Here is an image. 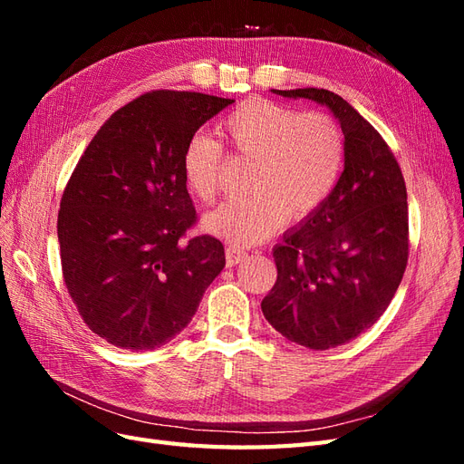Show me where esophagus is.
Masks as SVG:
<instances>
[{"label":"esophagus","instance_id":"obj_1","mask_svg":"<svg viewBox=\"0 0 464 464\" xmlns=\"http://www.w3.org/2000/svg\"><path fill=\"white\" fill-rule=\"evenodd\" d=\"M247 257L246 251L236 249V247H227V266H234L237 263H242Z\"/></svg>","mask_w":464,"mask_h":464}]
</instances>
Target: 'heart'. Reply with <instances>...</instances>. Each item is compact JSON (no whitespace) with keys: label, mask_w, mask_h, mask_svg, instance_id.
I'll return each instance as SVG.
<instances>
[{"label":"heart","mask_w":464,"mask_h":464,"mask_svg":"<svg viewBox=\"0 0 464 464\" xmlns=\"http://www.w3.org/2000/svg\"><path fill=\"white\" fill-rule=\"evenodd\" d=\"M234 152L254 160L244 199L222 203L203 228L236 246L271 237L288 220L310 218L327 203L343 174L346 139L339 121L251 98L220 121ZM222 145L195 133L181 157V176L195 199L213 203L218 191Z\"/></svg>","instance_id":"1"}]
</instances>
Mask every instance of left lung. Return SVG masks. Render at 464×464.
I'll list each match as a JSON object with an SVG mask.
<instances>
[{"label":"left lung","instance_id":"left-lung-1","mask_svg":"<svg viewBox=\"0 0 464 464\" xmlns=\"http://www.w3.org/2000/svg\"><path fill=\"white\" fill-rule=\"evenodd\" d=\"M271 92L327 106L346 139L339 184L275 246L278 276L261 302L288 341L327 350L368 331L395 296L409 261L406 186L383 137L344 98L325 89Z\"/></svg>","mask_w":464,"mask_h":464}]
</instances>
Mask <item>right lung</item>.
Returning a JSON list of instances; mask_svg holds the SVG:
<instances>
[{
	"label": "right lung",
	"mask_w": 464,
	"mask_h": 464,
	"mask_svg": "<svg viewBox=\"0 0 464 464\" xmlns=\"http://www.w3.org/2000/svg\"><path fill=\"white\" fill-rule=\"evenodd\" d=\"M232 102L178 91L139 96L104 121L69 178L58 215L63 280L106 343L131 353L170 343L227 265L217 237L181 240L195 222L181 157Z\"/></svg>",
	"instance_id": "1"
}]
</instances>
